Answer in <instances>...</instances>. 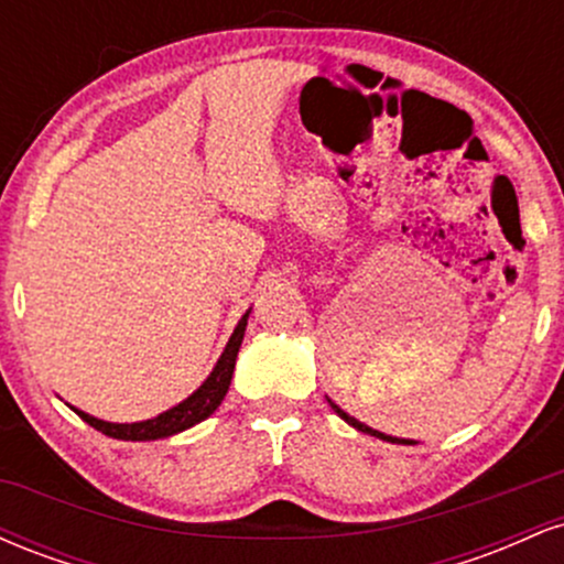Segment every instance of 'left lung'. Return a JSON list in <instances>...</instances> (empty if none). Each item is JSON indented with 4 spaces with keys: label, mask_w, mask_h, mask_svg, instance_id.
<instances>
[{
    "label": "left lung",
    "mask_w": 564,
    "mask_h": 564,
    "mask_svg": "<svg viewBox=\"0 0 564 564\" xmlns=\"http://www.w3.org/2000/svg\"><path fill=\"white\" fill-rule=\"evenodd\" d=\"M326 400H328V405H332V408H334V411H336V413H339V416H341V419H345V422H347L349 426H355V430H358V432H366V435H371V437L387 440V443H398V445H416V443H413V440H405V437H392V435H384V432H379V430H371V426H368V424H364V422H358V419H355V416H349V413H347V411H341V408H339V405H336L332 398H326Z\"/></svg>",
    "instance_id": "obj_1"
}]
</instances>
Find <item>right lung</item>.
<instances>
[{
  "label": "right lung",
  "mask_w": 564,
  "mask_h": 564,
  "mask_svg": "<svg viewBox=\"0 0 564 564\" xmlns=\"http://www.w3.org/2000/svg\"><path fill=\"white\" fill-rule=\"evenodd\" d=\"M249 313H251V307L246 310V313L241 315V321H238V326L232 328L228 345H225L223 355H219V360L215 364V368H212L209 377L204 379V384H200L196 392L187 394L183 403L166 408L164 413H159V416H153V419H145V422H132V424L102 422V419L89 416V413H84L74 405H70V411L79 413L84 422H87L89 426H95V430L102 432V435L116 437V440H132V443L172 437V435H177V432L191 430V426H196L198 422H204V419H209L212 413L219 408V403L225 400V394H228L232 368H236L238 349H241V341L246 334V323H249Z\"/></svg>",
  "instance_id": "add662e5"
}]
</instances>
